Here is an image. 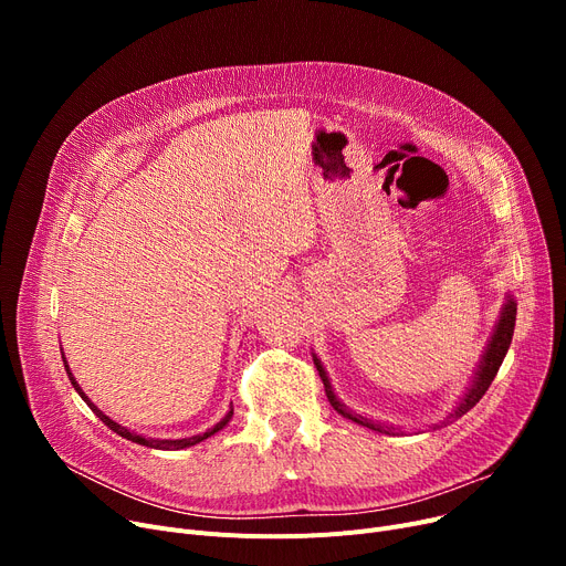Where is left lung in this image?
I'll list each match as a JSON object with an SVG mask.
<instances>
[{
	"label": "left lung",
	"mask_w": 566,
	"mask_h": 566,
	"mask_svg": "<svg viewBox=\"0 0 566 566\" xmlns=\"http://www.w3.org/2000/svg\"><path fill=\"white\" fill-rule=\"evenodd\" d=\"M514 325H516V301H514L512 293H507V295H504V305H502V310H500L495 328H493V333H491V337H489V342H486V348H484L482 358H480V365H478V369H474L472 380H470V385L465 388L463 397H461L459 403L452 408V412L448 415V418H444V424L457 422L459 418H463V415H465L472 406H478V401L486 395V390L491 388V382H493V378H495V374H497V369H500V365H502V360H504V355H507V350H510V344H512V337H514ZM312 358H314L316 371H318V376H321V380H323L325 395H328L331 406L342 415V418H346V420H350V422H355V424H360V427H367V429H371V431H378V433H388V436L403 433V431H401L399 427H395V424H385V422H378V420H369V418H365V415L350 410V408L335 395L333 382H331V378H328V371H325V367L321 365L318 355L312 353Z\"/></svg>",
	"instance_id": "left-lung-1"
}]
</instances>
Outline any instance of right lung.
<instances>
[{
  "label": "right lung",
  "instance_id": "obj_1",
  "mask_svg": "<svg viewBox=\"0 0 566 566\" xmlns=\"http://www.w3.org/2000/svg\"><path fill=\"white\" fill-rule=\"evenodd\" d=\"M62 358H64V367H66V374H69V380H71V385L75 388V392L86 401V406L92 408L94 412H96V418H101V422H105V427H109L114 433H118L122 438H126V440H133V442H137V444H144V448H154V450H165V452H174V450H186V448H192V444H197V442H201V440H206V438H211V436H216L218 431H222L229 422H231V415H233V408H229L227 410V415L224 418L218 422V424H213L211 429H206L203 433H197V436H190V438H176V440H171V438H148V436H142V433H137V431H130V429H126V427H122L118 422H114L112 418H107V415L92 401L88 399L86 395H84V390L80 388L77 385V380H75V376H73V371H71V367H69V363H66V355L62 353Z\"/></svg>",
  "mask_w": 566,
  "mask_h": 566
}]
</instances>
